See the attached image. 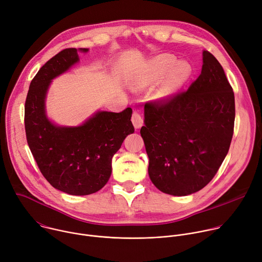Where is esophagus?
Segmentation results:
<instances>
[{
    "label": "esophagus",
    "instance_id": "1",
    "mask_svg": "<svg viewBox=\"0 0 262 262\" xmlns=\"http://www.w3.org/2000/svg\"><path fill=\"white\" fill-rule=\"evenodd\" d=\"M132 122L135 126V128H140L143 125V117L139 113V112H134V114L132 116Z\"/></svg>",
    "mask_w": 262,
    "mask_h": 262
}]
</instances>
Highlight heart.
<instances>
[{"label":"heart","mask_w":262,"mask_h":262,"mask_svg":"<svg viewBox=\"0 0 262 262\" xmlns=\"http://www.w3.org/2000/svg\"><path fill=\"white\" fill-rule=\"evenodd\" d=\"M175 59L169 55H159L149 60L140 76L135 81V89L141 90L156 85L160 81L156 96L161 100L172 97L181 86L189 79L191 67L188 63H177Z\"/></svg>","instance_id":"obj_1"}]
</instances>
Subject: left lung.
<instances>
[{"label":"left lung","mask_w":262,"mask_h":262,"mask_svg":"<svg viewBox=\"0 0 262 262\" xmlns=\"http://www.w3.org/2000/svg\"><path fill=\"white\" fill-rule=\"evenodd\" d=\"M140 133L157 188L173 196L196 193L213 178L233 136L234 93L222 65L203 51L200 76L169 99L147 102Z\"/></svg>","instance_id":"obj_1"}]
</instances>
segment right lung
<instances>
[{
    "label": "right lung",
    "mask_w": 262,
    "mask_h": 262,
    "mask_svg": "<svg viewBox=\"0 0 262 262\" xmlns=\"http://www.w3.org/2000/svg\"><path fill=\"white\" fill-rule=\"evenodd\" d=\"M65 49L50 59L30 84L25 103V128L30 150L45 178L55 189L74 196L96 193L112 173V158L135 132L133 110L98 111L82 125L59 126L47 115L46 97L53 79L80 61Z\"/></svg>",
    "instance_id": "1"
}]
</instances>
